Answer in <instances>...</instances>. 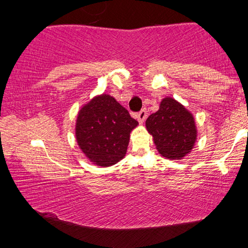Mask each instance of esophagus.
I'll use <instances>...</instances> for the list:
<instances>
[{"label": "esophagus", "instance_id": "esophagus-1", "mask_svg": "<svg viewBox=\"0 0 248 248\" xmlns=\"http://www.w3.org/2000/svg\"><path fill=\"white\" fill-rule=\"evenodd\" d=\"M146 116H148V112H146V109H142V110L138 114L137 118H138V121H139L140 124H143L145 119H146Z\"/></svg>", "mask_w": 248, "mask_h": 248}]
</instances>
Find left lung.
<instances>
[{
	"label": "left lung",
	"mask_w": 248,
	"mask_h": 248,
	"mask_svg": "<svg viewBox=\"0 0 248 248\" xmlns=\"http://www.w3.org/2000/svg\"><path fill=\"white\" fill-rule=\"evenodd\" d=\"M158 153L169 159H183L191 152L198 137L195 117L173 97H165L156 112L145 121Z\"/></svg>",
	"instance_id": "8db88e82"
}]
</instances>
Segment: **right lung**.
<instances>
[{
  "label": "right lung",
  "instance_id": "right-lung-1",
  "mask_svg": "<svg viewBox=\"0 0 248 248\" xmlns=\"http://www.w3.org/2000/svg\"><path fill=\"white\" fill-rule=\"evenodd\" d=\"M138 124L112 96L96 95L78 110L75 139L90 162L109 167L125 156L130 133Z\"/></svg>",
  "mask_w": 248,
  "mask_h": 248
}]
</instances>
